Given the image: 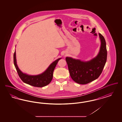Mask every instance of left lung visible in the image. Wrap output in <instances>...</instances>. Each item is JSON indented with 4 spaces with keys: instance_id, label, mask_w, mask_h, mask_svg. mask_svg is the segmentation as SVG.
<instances>
[{
    "instance_id": "left-lung-1",
    "label": "left lung",
    "mask_w": 122,
    "mask_h": 122,
    "mask_svg": "<svg viewBox=\"0 0 122 122\" xmlns=\"http://www.w3.org/2000/svg\"><path fill=\"white\" fill-rule=\"evenodd\" d=\"M101 46L98 53L87 61L67 57L70 76L76 83L85 85L97 79L101 74L107 58L106 43L103 36L99 33Z\"/></svg>"
}]
</instances>
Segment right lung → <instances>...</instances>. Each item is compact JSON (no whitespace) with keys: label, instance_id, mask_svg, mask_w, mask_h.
<instances>
[{"label":"right lung","instance_id":"obj_1","mask_svg":"<svg viewBox=\"0 0 122 122\" xmlns=\"http://www.w3.org/2000/svg\"><path fill=\"white\" fill-rule=\"evenodd\" d=\"M61 58H58L53 61L45 71L37 75H29L24 73L20 70L17 64L15 50L14 54V63L18 75L24 83L35 87H42L46 86L51 82L54 70L58 61Z\"/></svg>","mask_w":122,"mask_h":122}]
</instances>
